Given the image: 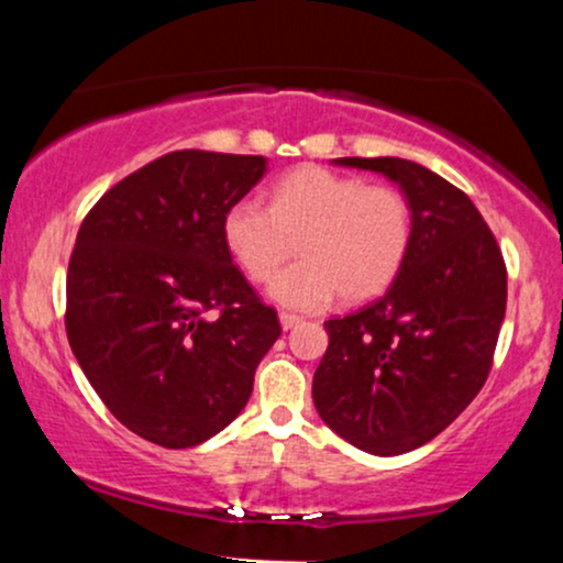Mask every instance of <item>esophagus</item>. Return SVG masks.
Instances as JSON below:
<instances>
[{"label":"esophagus","mask_w":563,"mask_h":563,"mask_svg":"<svg viewBox=\"0 0 563 563\" xmlns=\"http://www.w3.org/2000/svg\"><path fill=\"white\" fill-rule=\"evenodd\" d=\"M280 325H283V331H290V328L299 325V318H296V314L283 312V314H280Z\"/></svg>","instance_id":"1"}]
</instances>
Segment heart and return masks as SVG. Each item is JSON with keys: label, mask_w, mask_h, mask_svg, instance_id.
<instances>
[{"label": "heart", "mask_w": 563, "mask_h": 563, "mask_svg": "<svg viewBox=\"0 0 563 563\" xmlns=\"http://www.w3.org/2000/svg\"><path fill=\"white\" fill-rule=\"evenodd\" d=\"M296 236L302 260L269 286L275 301L320 309L335 294L346 303L373 299L410 249V203L391 185L301 166L269 187V206L249 196L224 211V245L254 283L272 280Z\"/></svg>", "instance_id": "obj_1"}]
</instances>
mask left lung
Listing matches in <instances>:
<instances>
[{
  "instance_id": "left-lung-1",
  "label": "left lung",
  "mask_w": 563,
  "mask_h": 563,
  "mask_svg": "<svg viewBox=\"0 0 563 563\" xmlns=\"http://www.w3.org/2000/svg\"><path fill=\"white\" fill-rule=\"evenodd\" d=\"M335 164L397 183L412 238L380 299L325 322L314 407L354 448L402 455L448 429L487 380L506 318V262L466 192L426 166L389 156Z\"/></svg>"
}]
</instances>
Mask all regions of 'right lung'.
I'll use <instances>...</instances> for the list:
<instances>
[{"label": "right lung", "instance_id": "1", "mask_svg": "<svg viewBox=\"0 0 563 563\" xmlns=\"http://www.w3.org/2000/svg\"><path fill=\"white\" fill-rule=\"evenodd\" d=\"M267 158L177 151L113 185L68 262V344L129 431L196 448L238 418L280 335L222 238Z\"/></svg>", "mask_w": 563, "mask_h": 563}]
</instances>
